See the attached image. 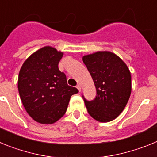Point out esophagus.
<instances>
[{"label": "esophagus", "mask_w": 157, "mask_h": 157, "mask_svg": "<svg viewBox=\"0 0 157 157\" xmlns=\"http://www.w3.org/2000/svg\"><path fill=\"white\" fill-rule=\"evenodd\" d=\"M76 87H77V89L78 90H79V92H80V91H81V86H80L79 84H78V85L76 86Z\"/></svg>", "instance_id": "34e87169"}]
</instances>
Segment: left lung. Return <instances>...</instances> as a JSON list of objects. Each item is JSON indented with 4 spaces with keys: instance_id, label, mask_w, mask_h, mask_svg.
Returning a JSON list of instances; mask_svg holds the SVG:
<instances>
[{
    "instance_id": "1",
    "label": "left lung",
    "mask_w": 157,
    "mask_h": 157,
    "mask_svg": "<svg viewBox=\"0 0 157 157\" xmlns=\"http://www.w3.org/2000/svg\"><path fill=\"white\" fill-rule=\"evenodd\" d=\"M94 80L97 96L85 101L89 114L107 123L115 120L125 109L131 94V75L124 61L110 51H98L82 57Z\"/></svg>"
}]
</instances>
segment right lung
<instances>
[{"mask_svg":"<svg viewBox=\"0 0 157 157\" xmlns=\"http://www.w3.org/2000/svg\"><path fill=\"white\" fill-rule=\"evenodd\" d=\"M63 52L45 46L32 53L22 65L18 90L29 116L41 124L56 123L66 112L70 98L78 93L67 85L58 64Z\"/></svg>","mask_w":157,"mask_h":157,"instance_id":"add662e5","label":"right lung"}]
</instances>
